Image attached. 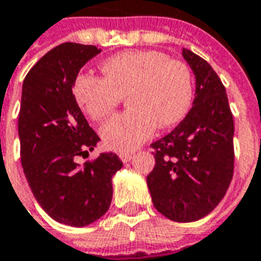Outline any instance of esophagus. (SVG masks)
<instances>
[{"mask_svg":"<svg viewBox=\"0 0 261 261\" xmlns=\"http://www.w3.org/2000/svg\"><path fill=\"white\" fill-rule=\"evenodd\" d=\"M118 155H119V159L122 160L123 163H128V161L132 160V153H119Z\"/></svg>","mask_w":261,"mask_h":261,"instance_id":"1","label":"esophagus"}]
</instances>
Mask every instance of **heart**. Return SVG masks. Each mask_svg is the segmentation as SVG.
<instances>
[{
    "mask_svg": "<svg viewBox=\"0 0 261 261\" xmlns=\"http://www.w3.org/2000/svg\"><path fill=\"white\" fill-rule=\"evenodd\" d=\"M100 69L104 79L86 73L76 76L73 97L93 121L108 117L126 97L130 110L101 128L102 142L115 151H132L151 138L157 125L175 126L191 110V70L160 51H123L102 61Z\"/></svg>",
    "mask_w": 261,
    "mask_h": 261,
    "instance_id": "obj_1",
    "label": "heart"
}]
</instances>
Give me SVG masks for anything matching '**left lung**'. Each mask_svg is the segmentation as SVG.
Instances as JSON below:
<instances>
[{
  "mask_svg": "<svg viewBox=\"0 0 261 261\" xmlns=\"http://www.w3.org/2000/svg\"><path fill=\"white\" fill-rule=\"evenodd\" d=\"M193 70V107L167 136L151 143L155 165L147 175L154 207L172 221H197L214 210L233 175V118L225 87L201 57L184 48Z\"/></svg>",
  "mask_w": 261,
  "mask_h": 261,
  "instance_id": "1",
  "label": "left lung"
}]
</instances>
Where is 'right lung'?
Returning a JSON list of instances; mask_svg holds the SVG:
<instances>
[{"mask_svg":"<svg viewBox=\"0 0 261 261\" xmlns=\"http://www.w3.org/2000/svg\"><path fill=\"white\" fill-rule=\"evenodd\" d=\"M100 53L96 45L62 43L34 64L22 87L18 132L23 172L43 210L70 227H85L106 214L112 176L123 165L114 153L76 163L100 138L72 87L82 66Z\"/></svg>","mask_w":261,"mask_h":261,"instance_id":"right-lung-1","label":"right lung"}]
</instances>
